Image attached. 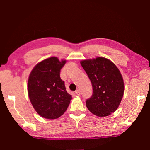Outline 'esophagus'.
Instances as JSON below:
<instances>
[{
	"label": "esophagus",
	"instance_id": "obj_1",
	"mask_svg": "<svg viewBox=\"0 0 150 150\" xmlns=\"http://www.w3.org/2000/svg\"><path fill=\"white\" fill-rule=\"evenodd\" d=\"M75 93L76 95H81V91H80L79 90V89L76 90Z\"/></svg>",
	"mask_w": 150,
	"mask_h": 150
}]
</instances>
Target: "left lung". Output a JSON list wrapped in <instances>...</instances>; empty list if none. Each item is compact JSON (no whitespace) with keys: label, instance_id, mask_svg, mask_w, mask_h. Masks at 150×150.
<instances>
[{"label":"left lung","instance_id":"8db88e82","mask_svg":"<svg viewBox=\"0 0 150 150\" xmlns=\"http://www.w3.org/2000/svg\"><path fill=\"white\" fill-rule=\"evenodd\" d=\"M81 65L91 81L93 95L86 100L87 108L103 117L116 111L123 97L122 76L117 67L106 58L83 60Z\"/></svg>","mask_w":150,"mask_h":150}]
</instances>
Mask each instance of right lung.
Wrapping results in <instances>:
<instances>
[{"label":"right lung","mask_w":150,"mask_h":150,"mask_svg":"<svg viewBox=\"0 0 150 150\" xmlns=\"http://www.w3.org/2000/svg\"><path fill=\"white\" fill-rule=\"evenodd\" d=\"M66 61L56 57L43 60L30 73L28 92L33 107L43 118L56 119L64 114L71 95L66 91L60 71Z\"/></svg>","instance_id":"add662e5"}]
</instances>
